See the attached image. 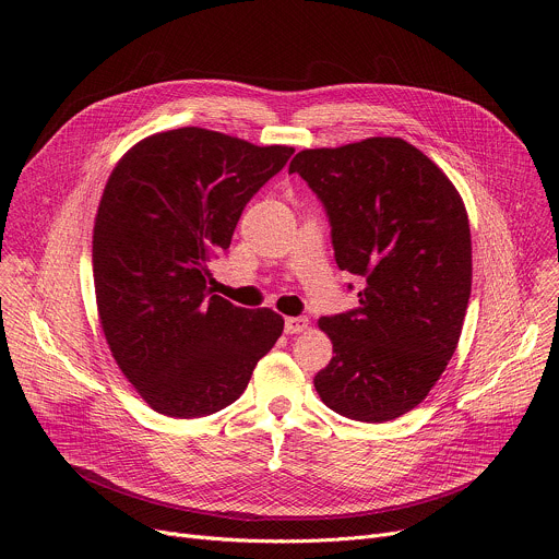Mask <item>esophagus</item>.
I'll return each instance as SVG.
<instances>
[{"label":"esophagus","mask_w":559,"mask_h":559,"mask_svg":"<svg viewBox=\"0 0 559 559\" xmlns=\"http://www.w3.org/2000/svg\"><path fill=\"white\" fill-rule=\"evenodd\" d=\"M309 328V321L305 316H289L285 318V332L287 334H302Z\"/></svg>","instance_id":"esophagus-1"}]
</instances>
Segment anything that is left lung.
<instances>
[{"label":"left lung","instance_id":"8db88e82","mask_svg":"<svg viewBox=\"0 0 559 559\" xmlns=\"http://www.w3.org/2000/svg\"><path fill=\"white\" fill-rule=\"evenodd\" d=\"M292 173L328 210L338 267L365 278L358 309L318 321L334 356L313 386L345 418H401L440 380L462 334L473 276L464 201L401 136L300 150Z\"/></svg>","mask_w":559,"mask_h":559}]
</instances>
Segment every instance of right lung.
<instances>
[{"instance_id": "add662e5", "label": "right lung", "mask_w": 559, "mask_h": 559, "mask_svg": "<svg viewBox=\"0 0 559 559\" xmlns=\"http://www.w3.org/2000/svg\"><path fill=\"white\" fill-rule=\"evenodd\" d=\"M292 154L190 126L150 134L117 162L93 229L97 313L156 414L190 420L231 405L283 334L274 309L212 294L210 259Z\"/></svg>"}]
</instances>
